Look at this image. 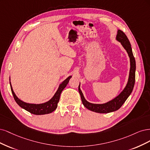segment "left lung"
<instances>
[{"mask_svg": "<svg viewBox=\"0 0 150 150\" xmlns=\"http://www.w3.org/2000/svg\"><path fill=\"white\" fill-rule=\"evenodd\" d=\"M116 40L121 43V44L123 47L124 49L126 50L129 57L130 69L127 84L122 92L117 97H115L113 100L109 101L108 102L103 104H95L90 103L85 100L83 93H82L81 90H80V85L79 86V91L81 96L82 103H83L85 107L94 112L100 113H108L118 110L125 102V101L128 98V96L132 93L133 90L135 82L136 62H135L134 57L133 54L131 44H130V42L127 35L125 34L123 32L120 30H118L117 32Z\"/></svg>", "mask_w": 150, "mask_h": 150, "instance_id": "8db88e82", "label": "left lung"}]
</instances>
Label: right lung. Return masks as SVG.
<instances>
[{
    "label": "right lung",
    "mask_w": 150,
    "mask_h": 150,
    "mask_svg": "<svg viewBox=\"0 0 150 150\" xmlns=\"http://www.w3.org/2000/svg\"><path fill=\"white\" fill-rule=\"evenodd\" d=\"M71 78V76H69L68 78H67L64 81L62 82V83L60 84L58 90H57L56 93L54 94V96L48 101L43 103L40 104H33V103H25L24 101H22L21 100L19 99L16 95L14 93L13 90L12 86L11 85V83L10 81L11 85V88L12 95L13 96V98L16 103L20 106V107L24 110H27V112H30V113L40 115H45V114H49L54 112V110H56L57 108L58 103H59L60 100V96L62 91H63L66 86L68 84L70 79ZM11 81V79H10Z\"/></svg>",
    "instance_id": "obj_1"
}]
</instances>
